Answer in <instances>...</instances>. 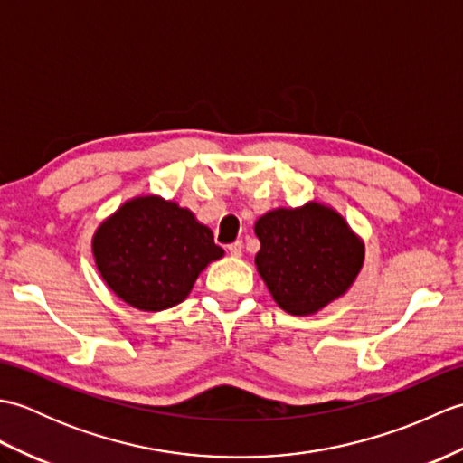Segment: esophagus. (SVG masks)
Here are the masks:
<instances>
[{
    "label": "esophagus",
    "mask_w": 463,
    "mask_h": 463,
    "mask_svg": "<svg viewBox=\"0 0 463 463\" xmlns=\"http://www.w3.org/2000/svg\"><path fill=\"white\" fill-rule=\"evenodd\" d=\"M229 252H231V257H241L242 254V242L241 241H237V242H232V244H229Z\"/></svg>",
    "instance_id": "obj_1"
}]
</instances>
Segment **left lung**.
I'll list each match as a JSON object with an SVG mask.
<instances>
[{
  "label": "left lung",
  "mask_w": 463,
  "mask_h": 463,
  "mask_svg": "<svg viewBox=\"0 0 463 463\" xmlns=\"http://www.w3.org/2000/svg\"><path fill=\"white\" fill-rule=\"evenodd\" d=\"M260 250L254 264L274 302L294 314H317L344 297L364 264V242L344 216L310 201L274 209L254 222Z\"/></svg>",
  "instance_id": "1"
}]
</instances>
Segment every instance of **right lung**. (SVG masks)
Masks as SVG:
<instances>
[{
  "label": "right lung",
  "mask_w": 463,
  "mask_h": 463,
  "mask_svg": "<svg viewBox=\"0 0 463 463\" xmlns=\"http://www.w3.org/2000/svg\"><path fill=\"white\" fill-rule=\"evenodd\" d=\"M93 259L107 287L129 307L161 312L183 302L213 260V231L173 201L135 196L97 226Z\"/></svg>",
  "instance_id": "right-lung-1"
}]
</instances>
